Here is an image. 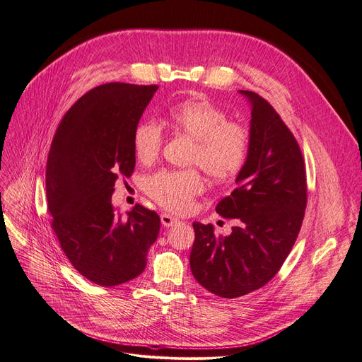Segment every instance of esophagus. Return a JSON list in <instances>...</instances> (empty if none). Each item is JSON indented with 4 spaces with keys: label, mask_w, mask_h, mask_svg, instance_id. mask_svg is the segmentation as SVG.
Instances as JSON below:
<instances>
[{
    "label": "esophagus",
    "mask_w": 362,
    "mask_h": 362,
    "mask_svg": "<svg viewBox=\"0 0 362 362\" xmlns=\"http://www.w3.org/2000/svg\"><path fill=\"white\" fill-rule=\"evenodd\" d=\"M177 222H179V219L168 215V213H163V215H160V223H163V226H167V228H168V226L176 225Z\"/></svg>",
    "instance_id": "esophagus-1"
}]
</instances>
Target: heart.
<instances>
[{
  "instance_id": "b5f03b06",
  "label": "heart",
  "mask_w": 362,
  "mask_h": 362,
  "mask_svg": "<svg viewBox=\"0 0 362 362\" xmlns=\"http://www.w3.org/2000/svg\"><path fill=\"white\" fill-rule=\"evenodd\" d=\"M170 124L195 140L191 163L198 164L216 183L233 182L245 168L250 137L246 127L228 120V115L207 98H188L174 104L168 112ZM163 134L147 120L132 134V151L141 164L158 158ZM204 189V180L197 170H163L146 182V192L164 209L188 211L195 195Z\"/></svg>"
}]
</instances>
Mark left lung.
Masks as SVG:
<instances>
[{"label":"left lung","mask_w":362,"mask_h":362,"mask_svg":"<svg viewBox=\"0 0 362 362\" xmlns=\"http://www.w3.org/2000/svg\"><path fill=\"white\" fill-rule=\"evenodd\" d=\"M250 104V149L237 188L216 211L235 219L230 235L194 222L189 264L197 282L222 298L259 289L276 276L298 237L307 204L300 146L273 107L250 90H238Z\"/></svg>","instance_id":"obj_1"}]
</instances>
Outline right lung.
I'll list each match as a JSON object with an SVG mask.
<instances>
[{"label": "right lung", "instance_id": "right-lung-1", "mask_svg": "<svg viewBox=\"0 0 362 362\" xmlns=\"http://www.w3.org/2000/svg\"><path fill=\"white\" fill-rule=\"evenodd\" d=\"M158 86L105 83L65 113L46 167L52 228L74 269L100 286H116L146 269L159 216L136 204L122 216L112 204L119 176L136 167L132 134Z\"/></svg>", "mask_w": 362, "mask_h": 362}]
</instances>
